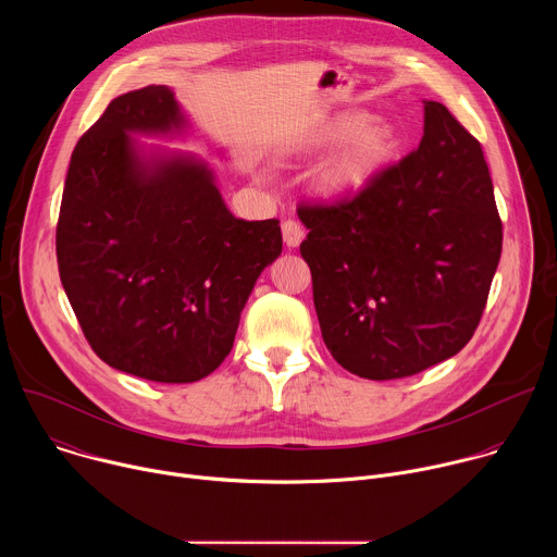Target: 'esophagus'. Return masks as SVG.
<instances>
[{"label": "esophagus", "instance_id": "esophagus-1", "mask_svg": "<svg viewBox=\"0 0 557 557\" xmlns=\"http://www.w3.org/2000/svg\"><path fill=\"white\" fill-rule=\"evenodd\" d=\"M282 237H284V243H286V247H297L301 240H304V228H301V224L299 222H295V220H284L282 222Z\"/></svg>", "mask_w": 557, "mask_h": 557}]
</instances>
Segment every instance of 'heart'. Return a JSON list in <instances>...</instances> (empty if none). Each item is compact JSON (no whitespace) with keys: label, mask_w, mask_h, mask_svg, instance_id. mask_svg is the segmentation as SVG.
Masks as SVG:
<instances>
[{"label":"heart","mask_w":557,"mask_h":557,"mask_svg":"<svg viewBox=\"0 0 557 557\" xmlns=\"http://www.w3.org/2000/svg\"><path fill=\"white\" fill-rule=\"evenodd\" d=\"M339 140L346 143L317 176V187L333 198L352 196L368 187L399 149V138L389 125L368 123L363 114H346L329 123L320 143Z\"/></svg>","instance_id":"heart-1"}]
</instances>
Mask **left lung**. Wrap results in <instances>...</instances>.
I'll list each match as a JSON object with an SVG mask.
<instances>
[{
  "label": "left lung",
  "instance_id": "1",
  "mask_svg": "<svg viewBox=\"0 0 557 557\" xmlns=\"http://www.w3.org/2000/svg\"><path fill=\"white\" fill-rule=\"evenodd\" d=\"M322 337L348 372L412 376L465 348L503 251L483 147L436 101L421 145L335 202H299Z\"/></svg>",
  "mask_w": 557,
  "mask_h": 557
}]
</instances>
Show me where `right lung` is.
I'll return each mask as SVG.
<instances>
[{
  "label": "right lung",
  "mask_w": 557,
  "mask_h": 557,
  "mask_svg": "<svg viewBox=\"0 0 557 557\" xmlns=\"http://www.w3.org/2000/svg\"><path fill=\"white\" fill-rule=\"evenodd\" d=\"M185 119L168 86L110 101L72 151L59 222V277L92 350L158 383H194L233 348L260 273L282 253L280 220H237L207 165H151L132 132Z\"/></svg>",
  "instance_id": "obj_1"
}]
</instances>
